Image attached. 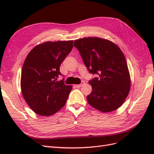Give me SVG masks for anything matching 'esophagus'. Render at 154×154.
Wrapping results in <instances>:
<instances>
[{
  "instance_id": "obj_1",
  "label": "esophagus",
  "mask_w": 154,
  "mask_h": 154,
  "mask_svg": "<svg viewBox=\"0 0 154 154\" xmlns=\"http://www.w3.org/2000/svg\"><path fill=\"white\" fill-rule=\"evenodd\" d=\"M84 83H85L84 82H82L80 83V84H79V85H74V87H76V88H80V87H81L82 85H84Z\"/></svg>"
}]
</instances>
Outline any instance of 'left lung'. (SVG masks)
<instances>
[{
  "label": "left lung",
  "instance_id": "8db88e82",
  "mask_svg": "<svg viewBox=\"0 0 154 154\" xmlns=\"http://www.w3.org/2000/svg\"><path fill=\"white\" fill-rule=\"evenodd\" d=\"M74 45L88 72L98 75L88 81L92 90L87 96L88 103L103 112L118 109L130 88V74L122 50L111 41L98 37L76 40Z\"/></svg>",
  "mask_w": 154,
  "mask_h": 154
}]
</instances>
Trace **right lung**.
<instances>
[{"mask_svg":"<svg viewBox=\"0 0 154 154\" xmlns=\"http://www.w3.org/2000/svg\"><path fill=\"white\" fill-rule=\"evenodd\" d=\"M73 48V41L46 42L27 54L23 65L20 86L23 97L35 113L49 116L66 104L72 87L57 81L60 66Z\"/></svg>","mask_w":154,"mask_h":154,"instance_id":"add662e5","label":"right lung"}]
</instances>
